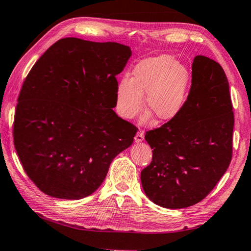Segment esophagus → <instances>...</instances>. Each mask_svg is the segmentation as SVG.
Listing matches in <instances>:
<instances>
[{
  "label": "esophagus",
  "instance_id": "34e87169",
  "mask_svg": "<svg viewBox=\"0 0 251 251\" xmlns=\"http://www.w3.org/2000/svg\"><path fill=\"white\" fill-rule=\"evenodd\" d=\"M135 143H142L144 141V131L139 130L135 135Z\"/></svg>",
  "mask_w": 251,
  "mask_h": 251
}]
</instances>
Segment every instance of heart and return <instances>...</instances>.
I'll return each instance as SVG.
<instances>
[{"label":"heart","instance_id":"obj_1","mask_svg":"<svg viewBox=\"0 0 251 251\" xmlns=\"http://www.w3.org/2000/svg\"><path fill=\"white\" fill-rule=\"evenodd\" d=\"M189 73L185 65L169 55L146 58L138 63L131 78L124 77L116 86V109L124 118H133L144 107L155 114L160 122L174 120L184 107ZM151 116L141 118L148 124Z\"/></svg>","mask_w":251,"mask_h":251}]
</instances>
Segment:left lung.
I'll use <instances>...</instances> for the list:
<instances>
[{
    "label": "left lung",
    "mask_w": 251,
    "mask_h": 251,
    "mask_svg": "<svg viewBox=\"0 0 251 251\" xmlns=\"http://www.w3.org/2000/svg\"><path fill=\"white\" fill-rule=\"evenodd\" d=\"M192 86L180 113L147 131L152 160L141 174L144 192L168 209L201 201L226 173L232 155L233 113L226 74L214 59L197 55Z\"/></svg>",
    "instance_id": "obj_1"
}]
</instances>
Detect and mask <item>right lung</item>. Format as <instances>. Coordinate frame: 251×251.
<instances>
[{
	"mask_svg": "<svg viewBox=\"0 0 251 251\" xmlns=\"http://www.w3.org/2000/svg\"><path fill=\"white\" fill-rule=\"evenodd\" d=\"M129 46L66 37L37 59L15 110L14 146L25 173L50 197L78 199L103 184L109 165L134 142L118 117L116 75Z\"/></svg>",
	"mask_w": 251,
	"mask_h": 251,
	"instance_id": "add662e5",
	"label": "right lung"
}]
</instances>
